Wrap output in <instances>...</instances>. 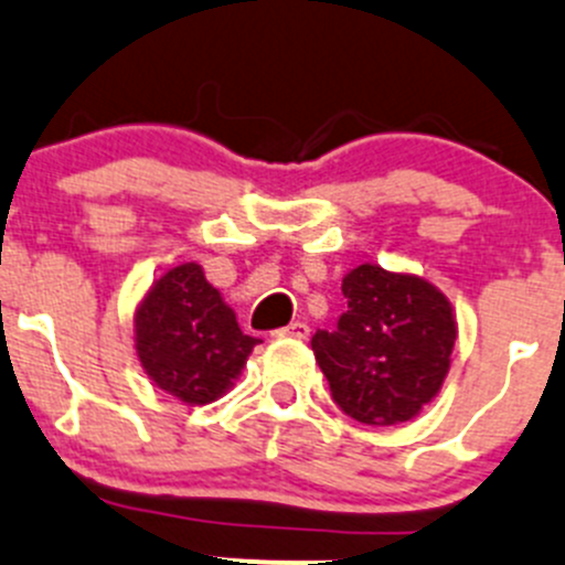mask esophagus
Returning <instances> with one entry per match:
<instances>
[{
  "mask_svg": "<svg viewBox=\"0 0 565 565\" xmlns=\"http://www.w3.org/2000/svg\"><path fill=\"white\" fill-rule=\"evenodd\" d=\"M307 334H310V327H307L305 321H294V323H288V327L277 329L275 338H299V340H305Z\"/></svg>",
  "mask_w": 565,
  "mask_h": 565,
  "instance_id": "34e87169",
  "label": "esophagus"
}]
</instances>
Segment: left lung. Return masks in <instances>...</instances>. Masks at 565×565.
I'll use <instances>...</instances> for the list:
<instances>
[{"label": "left lung", "mask_w": 565, "mask_h": 565, "mask_svg": "<svg viewBox=\"0 0 565 565\" xmlns=\"http://www.w3.org/2000/svg\"><path fill=\"white\" fill-rule=\"evenodd\" d=\"M349 310L310 345L340 409L365 426H395L437 398L459 338L448 296L417 275L362 264L343 277Z\"/></svg>", "instance_id": "left-lung-1"}]
</instances>
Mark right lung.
Listing matches in <instances>:
<instances>
[{
	"instance_id": "obj_1",
	"label": "right lung",
	"mask_w": 565,
	"mask_h": 565,
	"mask_svg": "<svg viewBox=\"0 0 565 565\" xmlns=\"http://www.w3.org/2000/svg\"><path fill=\"white\" fill-rule=\"evenodd\" d=\"M258 343L242 332L200 264L164 271L134 312V345L145 373L189 406L222 398Z\"/></svg>"
}]
</instances>
